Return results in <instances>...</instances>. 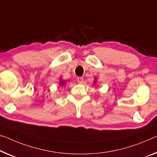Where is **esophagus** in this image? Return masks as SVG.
Masks as SVG:
<instances>
[{
  "instance_id": "1",
  "label": "esophagus",
  "mask_w": 157,
  "mask_h": 157,
  "mask_svg": "<svg viewBox=\"0 0 157 157\" xmlns=\"http://www.w3.org/2000/svg\"><path fill=\"white\" fill-rule=\"evenodd\" d=\"M77 81H78L79 83H83V78H82V77H78V78H77Z\"/></svg>"
}]
</instances>
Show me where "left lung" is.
Instances as JSON below:
<instances>
[{"instance_id": "1", "label": "left lung", "mask_w": 157, "mask_h": 157, "mask_svg": "<svg viewBox=\"0 0 157 157\" xmlns=\"http://www.w3.org/2000/svg\"><path fill=\"white\" fill-rule=\"evenodd\" d=\"M96 82H97V78H95V80H94V81H93V84H94V85H95Z\"/></svg>"}]
</instances>
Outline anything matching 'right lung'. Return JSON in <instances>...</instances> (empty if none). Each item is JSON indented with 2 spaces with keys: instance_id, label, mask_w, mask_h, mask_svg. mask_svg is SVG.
<instances>
[{
  "instance_id": "obj_1",
  "label": "right lung",
  "mask_w": 157,
  "mask_h": 157,
  "mask_svg": "<svg viewBox=\"0 0 157 157\" xmlns=\"http://www.w3.org/2000/svg\"><path fill=\"white\" fill-rule=\"evenodd\" d=\"M65 83H66V81L63 80L62 78H60L59 80V86H63L65 85Z\"/></svg>"
}]
</instances>
